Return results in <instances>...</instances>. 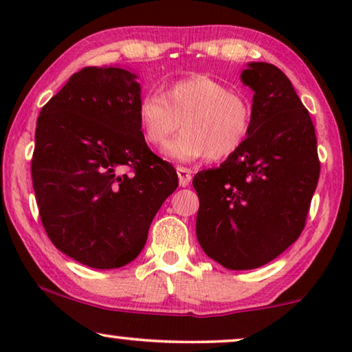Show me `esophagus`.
I'll return each instance as SVG.
<instances>
[{
    "label": "esophagus",
    "instance_id": "obj_1",
    "mask_svg": "<svg viewBox=\"0 0 352 352\" xmlns=\"http://www.w3.org/2000/svg\"><path fill=\"white\" fill-rule=\"evenodd\" d=\"M176 173H177V179H179V186L187 187V186L190 184V181H192V171L189 170V168L177 166V168H176Z\"/></svg>",
    "mask_w": 352,
    "mask_h": 352
}]
</instances>
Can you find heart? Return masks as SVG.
Listing matches in <instances>:
<instances>
[{
    "label": "heart",
    "mask_w": 352,
    "mask_h": 352,
    "mask_svg": "<svg viewBox=\"0 0 352 352\" xmlns=\"http://www.w3.org/2000/svg\"><path fill=\"white\" fill-rule=\"evenodd\" d=\"M136 117L142 138L160 146L179 128L182 133L166 142L162 153L176 163H190L208 155L226 160L240 147L252 126V105L218 80L192 75L173 81L157 93L144 94Z\"/></svg>",
    "instance_id": "b5f03b06"
}]
</instances>
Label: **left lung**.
<instances>
[{
    "label": "left lung",
    "instance_id": "1",
    "mask_svg": "<svg viewBox=\"0 0 352 352\" xmlns=\"http://www.w3.org/2000/svg\"><path fill=\"white\" fill-rule=\"evenodd\" d=\"M240 80L254 93L248 136L192 181L200 247L232 271L264 266L300 237L320 173L314 124L287 75L250 62Z\"/></svg>",
    "mask_w": 352,
    "mask_h": 352
}]
</instances>
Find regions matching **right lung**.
Masks as SVG:
<instances>
[{
  "label": "right lung",
  "mask_w": 352,
  "mask_h": 352,
  "mask_svg": "<svg viewBox=\"0 0 352 352\" xmlns=\"http://www.w3.org/2000/svg\"><path fill=\"white\" fill-rule=\"evenodd\" d=\"M136 78L120 67H85L36 120L32 179L41 223L57 250L94 269L136 259L177 187L175 168L139 129Z\"/></svg>",
  "instance_id": "obj_1"
}]
</instances>
